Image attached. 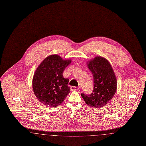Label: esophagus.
I'll return each mask as SVG.
<instances>
[{
    "instance_id": "1",
    "label": "esophagus",
    "mask_w": 146,
    "mask_h": 146,
    "mask_svg": "<svg viewBox=\"0 0 146 146\" xmlns=\"http://www.w3.org/2000/svg\"><path fill=\"white\" fill-rule=\"evenodd\" d=\"M70 89L72 91H76L79 90V88H76V86H70Z\"/></svg>"
}]
</instances>
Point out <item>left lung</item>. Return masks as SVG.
<instances>
[{
    "mask_svg": "<svg viewBox=\"0 0 146 146\" xmlns=\"http://www.w3.org/2000/svg\"><path fill=\"white\" fill-rule=\"evenodd\" d=\"M88 67L94 77V90L90 95L81 94L85 103L98 109L111 101L116 92L117 79L110 62L97 56L88 62Z\"/></svg>",
    "mask_w": 146,
    "mask_h": 146,
    "instance_id": "8db88e82",
    "label": "left lung"
}]
</instances>
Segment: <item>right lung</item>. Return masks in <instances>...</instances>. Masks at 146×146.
<instances>
[{"label": "right lung", "instance_id": "obj_1", "mask_svg": "<svg viewBox=\"0 0 146 146\" xmlns=\"http://www.w3.org/2000/svg\"><path fill=\"white\" fill-rule=\"evenodd\" d=\"M72 61L63 60L58 55L46 57L35 72L32 87L38 100L47 107H56L61 104L70 92L69 79L63 72Z\"/></svg>", "mask_w": 146, "mask_h": 146}]
</instances>
